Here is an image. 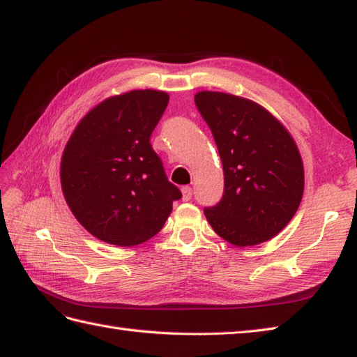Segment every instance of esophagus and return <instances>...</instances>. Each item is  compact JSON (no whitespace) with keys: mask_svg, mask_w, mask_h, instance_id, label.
Wrapping results in <instances>:
<instances>
[{"mask_svg":"<svg viewBox=\"0 0 357 357\" xmlns=\"http://www.w3.org/2000/svg\"><path fill=\"white\" fill-rule=\"evenodd\" d=\"M182 199H184V201H190V199H192V195H193V190H192V187H182Z\"/></svg>","mask_w":357,"mask_h":357,"instance_id":"esophagus-1","label":"esophagus"}]
</instances>
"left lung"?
Listing matches in <instances>:
<instances>
[{
	"label": "left lung",
	"instance_id": "obj_1",
	"mask_svg": "<svg viewBox=\"0 0 357 357\" xmlns=\"http://www.w3.org/2000/svg\"><path fill=\"white\" fill-rule=\"evenodd\" d=\"M195 103L222 160L220 202L204 208L216 233L236 246L277 236L300 206L304 169L294 138L271 112L243 97L201 91Z\"/></svg>",
	"mask_w": 357,
	"mask_h": 357
}]
</instances>
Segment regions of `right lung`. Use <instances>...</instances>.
<instances>
[{
    "mask_svg": "<svg viewBox=\"0 0 357 357\" xmlns=\"http://www.w3.org/2000/svg\"><path fill=\"white\" fill-rule=\"evenodd\" d=\"M169 103L155 89L106 98L74 129L61 162L65 201L80 225L117 246L146 242L181 199L165 176L151 135Z\"/></svg>",
    "mask_w": 357,
    "mask_h": 357,
    "instance_id": "1",
    "label": "right lung"
}]
</instances>
